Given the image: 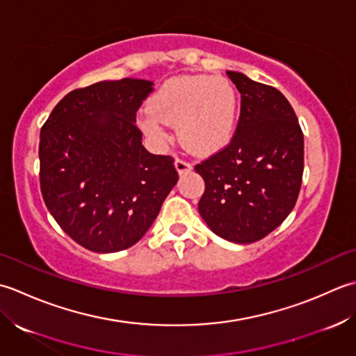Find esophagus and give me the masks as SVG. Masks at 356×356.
Returning <instances> with one entry per match:
<instances>
[{
  "label": "esophagus",
  "mask_w": 356,
  "mask_h": 356,
  "mask_svg": "<svg viewBox=\"0 0 356 356\" xmlns=\"http://www.w3.org/2000/svg\"><path fill=\"white\" fill-rule=\"evenodd\" d=\"M175 168H177L178 173L181 175V173L191 172V170H192V164H191V163H187V161H184V159L177 158V159H175Z\"/></svg>",
  "instance_id": "obj_1"
}]
</instances>
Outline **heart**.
Here are the masks:
<instances>
[{
  "label": "heart",
  "instance_id": "obj_1",
  "mask_svg": "<svg viewBox=\"0 0 356 356\" xmlns=\"http://www.w3.org/2000/svg\"><path fill=\"white\" fill-rule=\"evenodd\" d=\"M236 115L238 95L227 78L183 75L159 87L138 121L143 132L156 144L168 143V126H177L186 149L210 154L229 143Z\"/></svg>",
  "mask_w": 356,
  "mask_h": 356
}]
</instances>
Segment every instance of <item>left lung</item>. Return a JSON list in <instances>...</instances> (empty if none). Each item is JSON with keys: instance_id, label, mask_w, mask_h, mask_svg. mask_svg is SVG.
Wrapping results in <instances>:
<instances>
[{"instance_id": "obj_1", "label": "left lung", "mask_w": 356, "mask_h": 356, "mask_svg": "<svg viewBox=\"0 0 356 356\" xmlns=\"http://www.w3.org/2000/svg\"><path fill=\"white\" fill-rule=\"evenodd\" d=\"M226 74L241 93V115L227 147L195 165L206 183L198 202L209 229L250 244L295 207L304 170V136L286 97L241 72Z\"/></svg>"}]
</instances>
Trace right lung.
I'll return each instance as SVG.
<instances>
[{
  "instance_id": "obj_1",
  "label": "right lung",
  "mask_w": 356,
  "mask_h": 356,
  "mask_svg": "<svg viewBox=\"0 0 356 356\" xmlns=\"http://www.w3.org/2000/svg\"><path fill=\"white\" fill-rule=\"evenodd\" d=\"M152 86L122 78L72 90L41 129L42 198L60 227L92 252L140 241L178 181L173 158L147 152L135 126Z\"/></svg>"
}]
</instances>
